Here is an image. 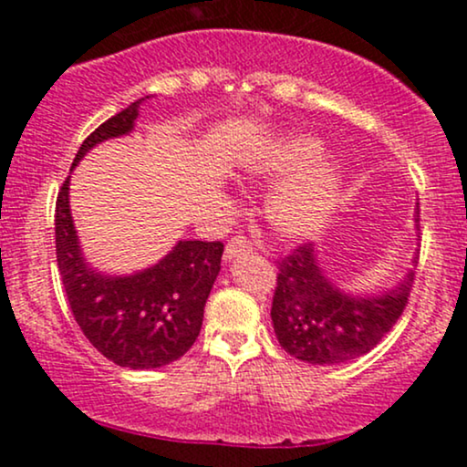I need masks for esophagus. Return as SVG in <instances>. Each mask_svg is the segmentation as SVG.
Here are the masks:
<instances>
[{"label": "esophagus", "instance_id": "esophagus-1", "mask_svg": "<svg viewBox=\"0 0 467 467\" xmlns=\"http://www.w3.org/2000/svg\"><path fill=\"white\" fill-rule=\"evenodd\" d=\"M252 250V244L245 237H234V239H230L228 244H226V250H223V259L226 261H230V259H234V256H239V254H245V252H250Z\"/></svg>", "mask_w": 467, "mask_h": 467}]
</instances>
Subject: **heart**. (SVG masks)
I'll return each mask as SVG.
<instances>
[{"instance_id": "1", "label": "heart", "mask_w": 467, "mask_h": 467, "mask_svg": "<svg viewBox=\"0 0 467 467\" xmlns=\"http://www.w3.org/2000/svg\"><path fill=\"white\" fill-rule=\"evenodd\" d=\"M325 144L312 136H289L265 144L245 160V171L259 180H289L267 200V222L278 237L303 241L318 234L334 213L342 186V166L320 162Z\"/></svg>"}]
</instances>
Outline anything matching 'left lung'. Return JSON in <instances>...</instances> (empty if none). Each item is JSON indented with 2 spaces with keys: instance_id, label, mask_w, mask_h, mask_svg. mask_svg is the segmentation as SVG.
<instances>
[{
  "instance_id": "1",
  "label": "left lung",
  "mask_w": 467,
  "mask_h": 467,
  "mask_svg": "<svg viewBox=\"0 0 467 467\" xmlns=\"http://www.w3.org/2000/svg\"><path fill=\"white\" fill-rule=\"evenodd\" d=\"M415 228L420 230V208L415 211ZM417 259L420 252L412 256V265ZM412 281L415 267L387 292L353 296L325 275L312 244L298 245L278 264L270 312L278 345L309 364L356 360L398 323Z\"/></svg>"
}]
</instances>
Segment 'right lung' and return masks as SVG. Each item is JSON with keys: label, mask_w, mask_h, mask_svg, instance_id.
<instances>
[{"label": "right lung", "mask_w": 467, "mask_h": 467, "mask_svg": "<svg viewBox=\"0 0 467 467\" xmlns=\"http://www.w3.org/2000/svg\"><path fill=\"white\" fill-rule=\"evenodd\" d=\"M142 100L89 133L72 169L96 144L131 133ZM55 234L58 272L74 320L107 360L127 368H158L191 349L200 336L203 305L222 270V241H178L147 270L103 275L80 250L69 211V178L57 197Z\"/></svg>", "instance_id": "add662e5"}]
</instances>
